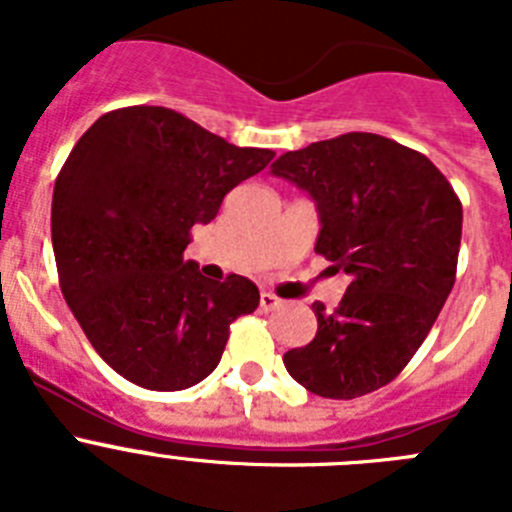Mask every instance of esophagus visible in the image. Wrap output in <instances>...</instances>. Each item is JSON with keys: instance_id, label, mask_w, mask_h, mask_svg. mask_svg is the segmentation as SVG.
Instances as JSON below:
<instances>
[{"instance_id": "obj_1", "label": "esophagus", "mask_w": 512, "mask_h": 512, "mask_svg": "<svg viewBox=\"0 0 512 512\" xmlns=\"http://www.w3.org/2000/svg\"><path fill=\"white\" fill-rule=\"evenodd\" d=\"M261 310H279L282 307V300H279L277 295H271V292H261V300H259Z\"/></svg>"}]
</instances>
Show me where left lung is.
<instances>
[{
  "label": "left lung",
  "mask_w": 512,
  "mask_h": 512,
  "mask_svg": "<svg viewBox=\"0 0 512 512\" xmlns=\"http://www.w3.org/2000/svg\"><path fill=\"white\" fill-rule=\"evenodd\" d=\"M271 174L315 202V253L351 277L336 310L312 305L318 333L284 366L312 395H369L408 366L454 287L459 197L423 153L374 133L289 151Z\"/></svg>",
  "instance_id": "1"
}]
</instances>
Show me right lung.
Listing matches in <instances>:
<instances>
[{
    "instance_id": "right-lung-1",
    "label": "right lung",
    "mask_w": 512,
    "mask_h": 512,
    "mask_svg": "<svg viewBox=\"0 0 512 512\" xmlns=\"http://www.w3.org/2000/svg\"><path fill=\"white\" fill-rule=\"evenodd\" d=\"M274 151L238 148L169 107L99 117L53 189L61 292L99 356L128 382L187 390L215 372L230 323L259 307V287L202 277L184 261L233 187Z\"/></svg>"
}]
</instances>
